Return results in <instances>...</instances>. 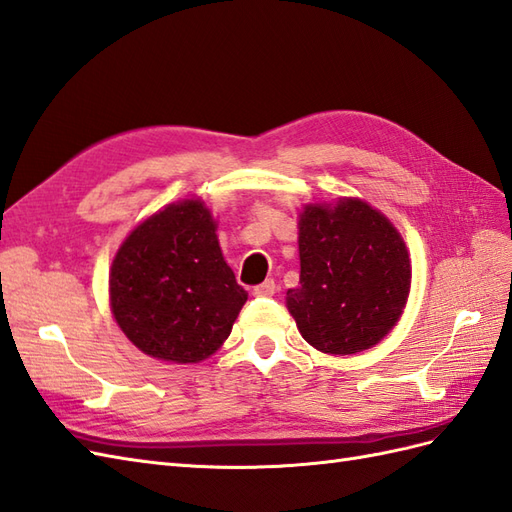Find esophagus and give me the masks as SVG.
Segmentation results:
<instances>
[{"mask_svg": "<svg viewBox=\"0 0 512 512\" xmlns=\"http://www.w3.org/2000/svg\"><path fill=\"white\" fill-rule=\"evenodd\" d=\"M253 294H255V296H261V298H270V296L277 294V283H274L272 279H268V281H264V283H259V285H255Z\"/></svg>", "mask_w": 512, "mask_h": 512, "instance_id": "esophagus-1", "label": "esophagus"}]
</instances>
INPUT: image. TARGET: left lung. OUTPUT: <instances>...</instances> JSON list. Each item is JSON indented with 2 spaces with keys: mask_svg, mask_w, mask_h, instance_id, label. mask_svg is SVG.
<instances>
[{
  "mask_svg": "<svg viewBox=\"0 0 512 512\" xmlns=\"http://www.w3.org/2000/svg\"><path fill=\"white\" fill-rule=\"evenodd\" d=\"M300 285L287 309L326 355L368 350L396 326L411 290V261L396 227L359 199L300 214Z\"/></svg>",
  "mask_w": 512,
  "mask_h": 512,
  "instance_id": "left-lung-1",
  "label": "left lung"
}]
</instances>
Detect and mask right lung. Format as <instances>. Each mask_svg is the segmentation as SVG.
<instances>
[{"label":"right lung","mask_w":512,"mask_h":512,"mask_svg":"<svg viewBox=\"0 0 512 512\" xmlns=\"http://www.w3.org/2000/svg\"><path fill=\"white\" fill-rule=\"evenodd\" d=\"M246 298L203 201L173 203L140 222L112 261L116 324L144 355L162 361L214 355Z\"/></svg>","instance_id":"obj_1"}]
</instances>
